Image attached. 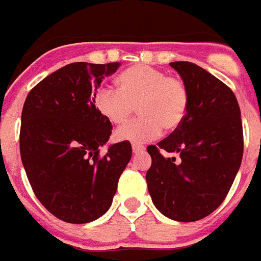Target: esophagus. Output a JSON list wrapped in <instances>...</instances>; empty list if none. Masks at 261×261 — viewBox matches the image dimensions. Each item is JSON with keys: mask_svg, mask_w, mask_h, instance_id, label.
I'll list each match as a JSON object with an SVG mask.
<instances>
[{"mask_svg": "<svg viewBox=\"0 0 261 261\" xmlns=\"http://www.w3.org/2000/svg\"><path fill=\"white\" fill-rule=\"evenodd\" d=\"M132 149H133V153L135 154H140V153H144L145 151V146H142V145H138V144H133Z\"/></svg>", "mask_w": 261, "mask_h": 261, "instance_id": "1", "label": "esophagus"}]
</instances>
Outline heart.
Wrapping results in <instances>:
<instances>
[{
  "instance_id": "b5f03b06",
  "label": "heart",
  "mask_w": 261,
  "mask_h": 261,
  "mask_svg": "<svg viewBox=\"0 0 261 261\" xmlns=\"http://www.w3.org/2000/svg\"><path fill=\"white\" fill-rule=\"evenodd\" d=\"M119 89L103 86L94 95L96 110L115 125H123L135 114L141 115L116 132L120 141L146 142L181 125L188 112L190 94L180 78L170 77L149 65H136L120 74Z\"/></svg>"
}]
</instances>
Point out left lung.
I'll list each match as a JSON object with an SVG mask.
<instances>
[{
    "mask_svg": "<svg viewBox=\"0 0 261 261\" xmlns=\"http://www.w3.org/2000/svg\"><path fill=\"white\" fill-rule=\"evenodd\" d=\"M190 94L188 112L171 135L147 146V190L166 217L193 222L213 213L232 186L243 156L238 100L229 86L188 61L170 62ZM163 151L178 154L168 159Z\"/></svg>",
    "mask_w": 261,
    "mask_h": 261,
    "instance_id": "1",
    "label": "left lung"
}]
</instances>
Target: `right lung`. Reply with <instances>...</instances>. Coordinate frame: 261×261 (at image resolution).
Returning a JSON list of instances; mask_svg holds the SVG:
<instances>
[{"instance_id":"obj_1","label":"right lung","mask_w":261,"mask_h":261,"mask_svg":"<svg viewBox=\"0 0 261 261\" xmlns=\"http://www.w3.org/2000/svg\"><path fill=\"white\" fill-rule=\"evenodd\" d=\"M119 65L69 64L40 81L23 105V167L39 201L68 223L91 222L110 209L132 156L129 141L100 154L112 124L96 110L94 95Z\"/></svg>"}]
</instances>
